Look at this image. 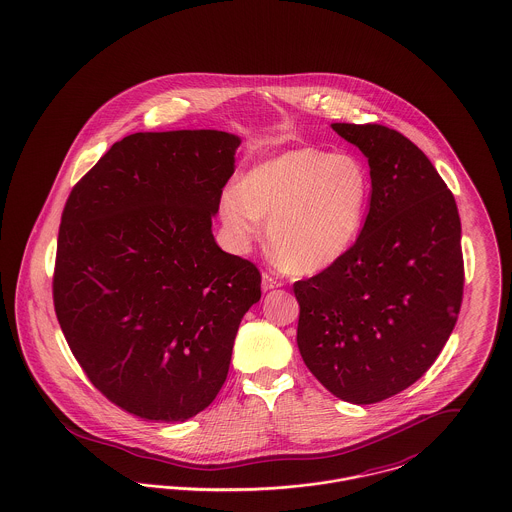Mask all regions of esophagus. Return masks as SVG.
Wrapping results in <instances>:
<instances>
[{
	"mask_svg": "<svg viewBox=\"0 0 512 512\" xmlns=\"http://www.w3.org/2000/svg\"><path fill=\"white\" fill-rule=\"evenodd\" d=\"M281 285L283 283L275 273H262V291H272V289H277Z\"/></svg>",
	"mask_w": 512,
	"mask_h": 512,
	"instance_id": "obj_1",
	"label": "esophagus"
}]
</instances>
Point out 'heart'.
Here are the masks:
<instances>
[{
	"mask_svg": "<svg viewBox=\"0 0 512 512\" xmlns=\"http://www.w3.org/2000/svg\"><path fill=\"white\" fill-rule=\"evenodd\" d=\"M373 180L367 165L349 153L301 147L256 163L221 202L227 229L254 239L268 221L277 262L293 273L332 268L361 237Z\"/></svg>",
	"mask_w": 512,
	"mask_h": 512,
	"instance_id": "1",
	"label": "heart"
}]
</instances>
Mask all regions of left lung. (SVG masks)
I'll use <instances>...</instances> for the list:
<instances>
[{"label":"left lung","instance_id":"8db88e82","mask_svg":"<svg viewBox=\"0 0 512 512\" xmlns=\"http://www.w3.org/2000/svg\"><path fill=\"white\" fill-rule=\"evenodd\" d=\"M367 157L373 198L355 246L293 285L297 345L336 398L382 402L427 373L450 338L464 287L460 217L425 153L378 124H332Z\"/></svg>","mask_w":512,"mask_h":512}]
</instances>
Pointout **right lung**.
<instances>
[{
  "label": "right lung",
  "instance_id": "1",
  "mask_svg": "<svg viewBox=\"0 0 512 512\" xmlns=\"http://www.w3.org/2000/svg\"><path fill=\"white\" fill-rule=\"evenodd\" d=\"M240 137L141 132L114 143L71 190L54 307L104 396L141 419L186 421L219 394L260 272L219 248L211 219Z\"/></svg>",
  "mask_w": 512,
  "mask_h": 512
}]
</instances>
